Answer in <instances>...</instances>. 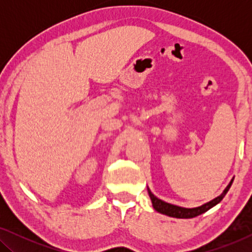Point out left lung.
Segmentation results:
<instances>
[{
  "instance_id": "8db88e82",
  "label": "left lung",
  "mask_w": 252,
  "mask_h": 252,
  "mask_svg": "<svg viewBox=\"0 0 252 252\" xmlns=\"http://www.w3.org/2000/svg\"><path fill=\"white\" fill-rule=\"evenodd\" d=\"M233 180H234V179L230 180L228 186H227V187L225 188V190H223L221 192V195H219L218 197H216L215 199H212V201L205 203V204H203L201 206H197V208H191V209L182 208V206L170 204V203L161 201V199L156 197V196H155L153 192L150 191L149 188H148V192H149V196H150L151 203H153L154 209L156 210L157 212L163 213V215H166L168 217H173V218L189 219V218H194V217H197L199 215H202V213L206 212L208 210H210L211 208H213L215 205L218 204V203L221 202V199L225 197L227 191L229 190L230 186H232V184H233Z\"/></svg>"
}]
</instances>
